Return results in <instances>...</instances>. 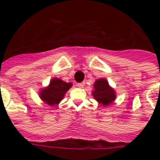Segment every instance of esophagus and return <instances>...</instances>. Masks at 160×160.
Listing matches in <instances>:
<instances>
[{
	"label": "esophagus",
	"instance_id": "obj_1",
	"mask_svg": "<svg viewBox=\"0 0 160 160\" xmlns=\"http://www.w3.org/2000/svg\"><path fill=\"white\" fill-rule=\"evenodd\" d=\"M84 86H85V83H84V82H82V83H78V84H77V87H80V88H83Z\"/></svg>",
	"mask_w": 160,
	"mask_h": 160
}]
</instances>
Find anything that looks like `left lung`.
<instances>
[{
  "instance_id": "left-lung-1",
  "label": "left lung",
  "mask_w": 160,
  "mask_h": 160,
  "mask_svg": "<svg viewBox=\"0 0 160 160\" xmlns=\"http://www.w3.org/2000/svg\"><path fill=\"white\" fill-rule=\"evenodd\" d=\"M94 90L92 91V96L103 106L110 105L116 99V91L109 85L106 79H98L93 84Z\"/></svg>"
}]
</instances>
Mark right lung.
Masks as SVG:
<instances>
[{
	"label": "right lung",
	"instance_id": "right-lung-1",
	"mask_svg": "<svg viewBox=\"0 0 160 160\" xmlns=\"http://www.w3.org/2000/svg\"><path fill=\"white\" fill-rule=\"evenodd\" d=\"M73 84L67 83L59 78H53L49 81V86L43 87L39 91V97L44 104L49 106L59 104L68 91L69 90Z\"/></svg>",
	"mask_w": 160,
	"mask_h": 160
}]
</instances>
